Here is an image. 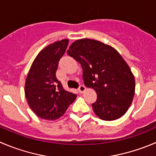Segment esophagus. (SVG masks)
Instances as JSON below:
<instances>
[{
    "label": "esophagus",
    "instance_id": "1",
    "mask_svg": "<svg viewBox=\"0 0 156 156\" xmlns=\"http://www.w3.org/2000/svg\"><path fill=\"white\" fill-rule=\"evenodd\" d=\"M86 90V87H84V85H80L79 86V88H78V90H79L80 93H83L84 90Z\"/></svg>",
    "mask_w": 156,
    "mask_h": 156
}]
</instances>
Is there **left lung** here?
<instances>
[{"instance_id": "obj_1", "label": "left lung", "mask_w": 156, "mask_h": 156, "mask_svg": "<svg viewBox=\"0 0 156 156\" xmlns=\"http://www.w3.org/2000/svg\"><path fill=\"white\" fill-rule=\"evenodd\" d=\"M67 53L81 64L84 85L96 91L97 101L92 104L95 114L107 121L124 115L135 94V78L120 53L90 39L75 41Z\"/></svg>"}]
</instances>
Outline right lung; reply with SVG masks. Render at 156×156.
<instances>
[{
    "label": "right lung",
    "mask_w": 156,
    "mask_h": 156,
    "mask_svg": "<svg viewBox=\"0 0 156 156\" xmlns=\"http://www.w3.org/2000/svg\"><path fill=\"white\" fill-rule=\"evenodd\" d=\"M68 44L69 40H62L43 49L33 61L26 79L25 95L29 106L44 120L61 117L77 97L65 90L55 76Z\"/></svg>",
    "instance_id": "1"
}]
</instances>
